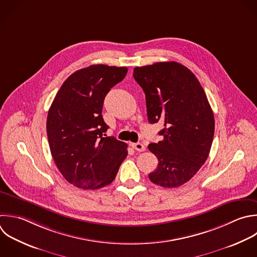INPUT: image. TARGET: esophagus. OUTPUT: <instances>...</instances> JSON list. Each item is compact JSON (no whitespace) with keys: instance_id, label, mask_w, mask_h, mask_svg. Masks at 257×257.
I'll list each match as a JSON object with an SVG mask.
<instances>
[{"instance_id":"obj_1","label":"esophagus","mask_w":257,"mask_h":257,"mask_svg":"<svg viewBox=\"0 0 257 257\" xmlns=\"http://www.w3.org/2000/svg\"><path fill=\"white\" fill-rule=\"evenodd\" d=\"M132 147H133L136 151H138V152H145V151H146V147H145L143 144H141V143L132 144Z\"/></svg>"}]
</instances>
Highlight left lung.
<instances>
[{
	"label": "left lung",
	"instance_id": "obj_1",
	"mask_svg": "<svg viewBox=\"0 0 257 257\" xmlns=\"http://www.w3.org/2000/svg\"><path fill=\"white\" fill-rule=\"evenodd\" d=\"M134 78L146 94L150 123L164 122L163 140L150 144L158 168L150 180L164 188L187 183L206 162L214 137L215 120L197 77L178 62H157L136 67Z\"/></svg>",
	"mask_w": 257,
	"mask_h": 257
}]
</instances>
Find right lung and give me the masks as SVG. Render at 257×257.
Instances as JSON below:
<instances>
[{
  "label": "right lung",
  "instance_id": "1",
  "mask_svg": "<svg viewBox=\"0 0 257 257\" xmlns=\"http://www.w3.org/2000/svg\"><path fill=\"white\" fill-rule=\"evenodd\" d=\"M126 67L91 65L71 74L58 90L47 115L53 160L67 182L84 190L110 184L127 156V145L106 137L103 101L126 75Z\"/></svg>",
  "mask_w": 257,
  "mask_h": 257
}]
</instances>
